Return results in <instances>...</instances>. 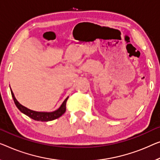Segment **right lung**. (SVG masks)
<instances>
[{
  "label": "right lung",
  "mask_w": 160,
  "mask_h": 160,
  "mask_svg": "<svg viewBox=\"0 0 160 160\" xmlns=\"http://www.w3.org/2000/svg\"><path fill=\"white\" fill-rule=\"evenodd\" d=\"M11 95L12 97H13V99L14 101V103H15L16 107L18 108V110L21 112H22L23 113H24L27 116H28V117L34 119L35 121H49L54 120V119L60 117V116L62 115H63V114L65 113V112L66 111V103L68 99V97L67 98L65 101H64L62 104L61 105L60 107H59V108L57 109V111L50 112V113H47V112H37V111H32L30 110V109L23 106L22 105L19 103L17 101V100L16 99L13 91L11 90Z\"/></svg>",
  "instance_id": "obj_1"
}]
</instances>
